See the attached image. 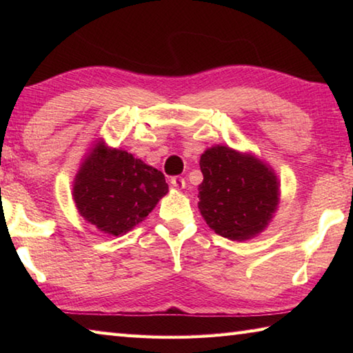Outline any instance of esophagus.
I'll return each instance as SVG.
<instances>
[{
    "label": "esophagus",
    "instance_id": "obj_1",
    "mask_svg": "<svg viewBox=\"0 0 353 353\" xmlns=\"http://www.w3.org/2000/svg\"><path fill=\"white\" fill-rule=\"evenodd\" d=\"M171 185L174 187L176 190H182L185 187V179L181 177V176H176L171 179Z\"/></svg>",
    "mask_w": 353,
    "mask_h": 353
}]
</instances>
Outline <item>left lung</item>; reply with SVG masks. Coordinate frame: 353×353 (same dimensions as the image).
Wrapping results in <instances>:
<instances>
[{
	"label": "left lung",
	"mask_w": 353,
	"mask_h": 353,
	"mask_svg": "<svg viewBox=\"0 0 353 353\" xmlns=\"http://www.w3.org/2000/svg\"><path fill=\"white\" fill-rule=\"evenodd\" d=\"M204 181L199 212L214 234L232 241L260 235L280 202V181L270 165L252 152L214 145L201 155Z\"/></svg>",
	"instance_id": "8db88e82"
}]
</instances>
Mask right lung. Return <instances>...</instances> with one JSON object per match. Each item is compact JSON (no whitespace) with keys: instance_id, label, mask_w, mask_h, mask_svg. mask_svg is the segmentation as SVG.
Listing matches in <instances>:
<instances>
[{"instance_id":"right-lung-1","label":"right lung","mask_w":353,"mask_h":353,"mask_svg":"<svg viewBox=\"0 0 353 353\" xmlns=\"http://www.w3.org/2000/svg\"><path fill=\"white\" fill-rule=\"evenodd\" d=\"M166 193L162 172L99 139L83 155L71 194L87 223L119 236L145 221Z\"/></svg>"}]
</instances>
